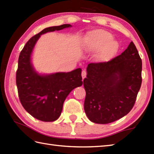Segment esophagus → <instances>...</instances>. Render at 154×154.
<instances>
[{"mask_svg":"<svg viewBox=\"0 0 154 154\" xmlns=\"http://www.w3.org/2000/svg\"><path fill=\"white\" fill-rule=\"evenodd\" d=\"M81 75H82V78H83V79H85V78L86 77V75H87V72L85 71H82V73H81Z\"/></svg>","mask_w":154,"mask_h":154,"instance_id":"34e87169","label":"esophagus"}]
</instances>
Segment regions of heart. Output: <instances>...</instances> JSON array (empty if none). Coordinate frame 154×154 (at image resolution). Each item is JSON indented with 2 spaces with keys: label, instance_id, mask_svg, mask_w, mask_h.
<instances>
[{
  "label": "heart",
  "instance_id": "obj_1",
  "mask_svg": "<svg viewBox=\"0 0 154 154\" xmlns=\"http://www.w3.org/2000/svg\"><path fill=\"white\" fill-rule=\"evenodd\" d=\"M85 40L87 50L92 52L100 51L99 57L104 62L112 60L120 48L119 42L113 40L112 35L103 30L89 32Z\"/></svg>",
  "mask_w": 154,
  "mask_h": 154
}]
</instances>
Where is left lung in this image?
Masks as SVG:
<instances>
[{
  "label": "left lung",
  "mask_w": 154,
  "mask_h": 154,
  "mask_svg": "<svg viewBox=\"0 0 154 154\" xmlns=\"http://www.w3.org/2000/svg\"><path fill=\"white\" fill-rule=\"evenodd\" d=\"M142 63L132 42L108 62L89 63L83 85L84 109L91 122L109 124L132 110L142 84Z\"/></svg>",
  "instance_id": "1"
}]
</instances>
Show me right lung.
Returning <instances> with one entry per match:
<instances>
[{
	"mask_svg": "<svg viewBox=\"0 0 154 154\" xmlns=\"http://www.w3.org/2000/svg\"><path fill=\"white\" fill-rule=\"evenodd\" d=\"M71 26L63 24L44 29L28 41L20 54L16 77L19 99L24 109L39 120H57L68 94L83 84L81 68L67 73L42 74L32 63V52L41 35Z\"/></svg>",
	"mask_w": 154,
	"mask_h": 154,
	"instance_id": "add662e5",
	"label": "right lung"
}]
</instances>
